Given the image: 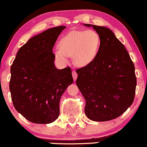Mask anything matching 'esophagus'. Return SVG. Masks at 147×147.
<instances>
[{"instance_id": "1", "label": "esophagus", "mask_w": 147, "mask_h": 147, "mask_svg": "<svg viewBox=\"0 0 147 147\" xmlns=\"http://www.w3.org/2000/svg\"><path fill=\"white\" fill-rule=\"evenodd\" d=\"M72 77H73L74 81H76L77 77V73L76 72H75V70H73V71H72Z\"/></svg>"}]
</instances>
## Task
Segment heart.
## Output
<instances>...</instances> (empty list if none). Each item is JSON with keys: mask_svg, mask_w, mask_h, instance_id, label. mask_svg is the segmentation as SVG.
Returning <instances> with one entry per match:
<instances>
[{"mask_svg": "<svg viewBox=\"0 0 147 147\" xmlns=\"http://www.w3.org/2000/svg\"><path fill=\"white\" fill-rule=\"evenodd\" d=\"M100 46V37L93 30L71 31L63 36L59 42V48L54 51L59 62L66 63L67 56H72L74 63L85 66L94 60Z\"/></svg>", "mask_w": 147, "mask_h": 147, "instance_id": "1", "label": "heart"}]
</instances>
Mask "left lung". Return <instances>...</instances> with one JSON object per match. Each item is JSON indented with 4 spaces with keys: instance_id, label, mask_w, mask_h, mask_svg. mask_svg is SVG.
Masks as SVG:
<instances>
[{
    "instance_id": "left-lung-1",
    "label": "left lung",
    "mask_w": 147,
    "mask_h": 147,
    "mask_svg": "<svg viewBox=\"0 0 147 147\" xmlns=\"http://www.w3.org/2000/svg\"><path fill=\"white\" fill-rule=\"evenodd\" d=\"M93 27L100 37L94 60L78 69L76 84L83 95L84 112L94 121L117 118L133 104L137 85L135 66L124 45L107 27Z\"/></svg>"
}]
</instances>
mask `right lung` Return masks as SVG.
Segmentation results:
<instances>
[{"label": "right lung", "instance_id": "obj_1", "mask_svg": "<svg viewBox=\"0 0 147 147\" xmlns=\"http://www.w3.org/2000/svg\"><path fill=\"white\" fill-rule=\"evenodd\" d=\"M65 26L47 29L30 38L11 66L9 91L14 107L35 123L47 124L59 117L61 96L73 78L70 67L54 65L53 47Z\"/></svg>", "mask_w": 147, "mask_h": 147}]
</instances>
